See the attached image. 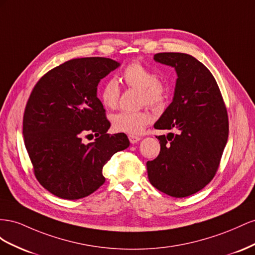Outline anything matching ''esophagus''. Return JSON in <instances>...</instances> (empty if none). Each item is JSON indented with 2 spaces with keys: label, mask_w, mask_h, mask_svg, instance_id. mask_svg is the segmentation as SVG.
Segmentation results:
<instances>
[{
  "label": "esophagus",
  "mask_w": 255,
  "mask_h": 255,
  "mask_svg": "<svg viewBox=\"0 0 255 255\" xmlns=\"http://www.w3.org/2000/svg\"><path fill=\"white\" fill-rule=\"evenodd\" d=\"M128 137H129V141H130V143H131V144H135V143H137V142L141 140L140 136L133 135V134H129Z\"/></svg>",
  "instance_id": "1"
}]
</instances>
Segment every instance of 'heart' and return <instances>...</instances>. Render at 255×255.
<instances>
[{
  "label": "heart",
  "mask_w": 255,
  "mask_h": 255,
  "mask_svg": "<svg viewBox=\"0 0 255 255\" xmlns=\"http://www.w3.org/2000/svg\"><path fill=\"white\" fill-rule=\"evenodd\" d=\"M122 80L128 87H131L141 94V104L150 107H161L168 96V89L164 83L158 80L156 72L134 62L129 64L122 72ZM120 86L116 80L109 79L100 86L98 97L106 109H114L120 98ZM151 114L146 109L140 111H121L112 115L111 123L116 131L135 134L151 122Z\"/></svg>",
  "instance_id": "obj_1"
}]
</instances>
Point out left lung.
<instances>
[{
	"label": "left lung",
	"instance_id": "obj_1",
	"mask_svg": "<svg viewBox=\"0 0 255 255\" xmlns=\"http://www.w3.org/2000/svg\"><path fill=\"white\" fill-rule=\"evenodd\" d=\"M154 60L177 74L172 103L154 127L178 133L156 136L160 152L146 163L148 179L159 191L185 198L204 188L219 168L229 136L227 108L212 72L195 57L163 52Z\"/></svg>",
	"mask_w": 255,
	"mask_h": 255
}]
</instances>
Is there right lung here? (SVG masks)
I'll list each match as a JSON object with an SVG mask.
<instances>
[{"label": "right lung", "mask_w": 255, "mask_h": 255, "mask_svg": "<svg viewBox=\"0 0 255 255\" xmlns=\"http://www.w3.org/2000/svg\"><path fill=\"white\" fill-rule=\"evenodd\" d=\"M107 57L63 63L36 83L23 116L25 148L39 184L66 200L85 198L104 185V165L129 146L125 133H107L111 124L97 97L101 79L120 67ZM96 141L84 144L83 136Z\"/></svg>", "instance_id": "add662e5"}]
</instances>
